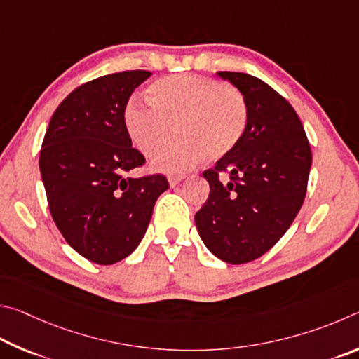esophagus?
<instances>
[{
  "instance_id": "1",
  "label": "esophagus",
  "mask_w": 359,
  "mask_h": 359,
  "mask_svg": "<svg viewBox=\"0 0 359 359\" xmlns=\"http://www.w3.org/2000/svg\"><path fill=\"white\" fill-rule=\"evenodd\" d=\"M183 180H184V176H168V183H170V186H172V187L178 186Z\"/></svg>"
}]
</instances>
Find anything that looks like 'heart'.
<instances>
[{"instance_id": "1", "label": "heart", "mask_w": 359, "mask_h": 359, "mask_svg": "<svg viewBox=\"0 0 359 359\" xmlns=\"http://www.w3.org/2000/svg\"><path fill=\"white\" fill-rule=\"evenodd\" d=\"M148 104L132 99L123 124L130 143L153 159L173 140H181L156 161L162 172H183L203 159L217 161L231 153L248 128V104L233 86L198 75L178 74L153 81Z\"/></svg>"}]
</instances>
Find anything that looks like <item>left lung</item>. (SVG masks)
Listing matches in <instances>:
<instances>
[{
    "instance_id": "left-lung-1",
    "label": "left lung",
    "mask_w": 359,
    "mask_h": 359,
    "mask_svg": "<svg viewBox=\"0 0 359 359\" xmlns=\"http://www.w3.org/2000/svg\"><path fill=\"white\" fill-rule=\"evenodd\" d=\"M217 75L246 99L248 128L238 147L203 172L210 196L196 225L217 259L241 265L268 252L294 221L306 197L312 153L285 97L249 74Z\"/></svg>"
}]
</instances>
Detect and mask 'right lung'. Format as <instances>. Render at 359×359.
<instances>
[{"instance_id":"add662e5","label":"right lung","mask_w":359,"mask_h":359,"mask_svg":"<svg viewBox=\"0 0 359 359\" xmlns=\"http://www.w3.org/2000/svg\"><path fill=\"white\" fill-rule=\"evenodd\" d=\"M148 71L109 74L80 85L55 110L43 137L39 168L56 227L90 262L111 265L140 244L163 175L126 178L144 157L123 124L130 94Z\"/></svg>"}]
</instances>
